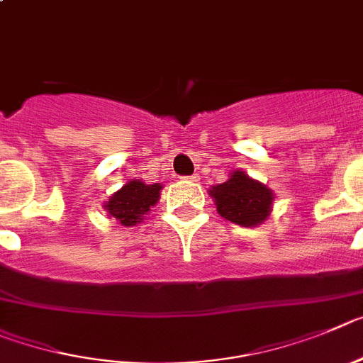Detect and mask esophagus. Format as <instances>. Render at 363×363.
Segmentation results:
<instances>
[{
    "label": "esophagus",
    "instance_id": "obj_1",
    "mask_svg": "<svg viewBox=\"0 0 363 363\" xmlns=\"http://www.w3.org/2000/svg\"><path fill=\"white\" fill-rule=\"evenodd\" d=\"M184 179H188V181H191V182H197L199 181V175L194 174V175H188V177H184Z\"/></svg>",
    "mask_w": 363,
    "mask_h": 363
}]
</instances>
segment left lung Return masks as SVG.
Instances as JSON below:
<instances>
[{
    "label": "left lung",
    "mask_w": 363,
    "mask_h": 363,
    "mask_svg": "<svg viewBox=\"0 0 363 363\" xmlns=\"http://www.w3.org/2000/svg\"><path fill=\"white\" fill-rule=\"evenodd\" d=\"M210 195L220 217L238 226L255 228L262 224L273 208V191L246 172H233L226 182L211 186Z\"/></svg>",
    "instance_id": "8db88e82"
}]
</instances>
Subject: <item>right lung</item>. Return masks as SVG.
I'll list each match as a JSON object with an SVG mask.
<instances>
[{
	"mask_svg": "<svg viewBox=\"0 0 363 363\" xmlns=\"http://www.w3.org/2000/svg\"><path fill=\"white\" fill-rule=\"evenodd\" d=\"M161 189V182L146 184L139 179H132L104 202V210L123 226H135L145 218L150 208L157 204Z\"/></svg>",
	"mask_w": 363,
	"mask_h": 363,
	"instance_id": "add662e5",
	"label": "right lung"
}]
</instances>
